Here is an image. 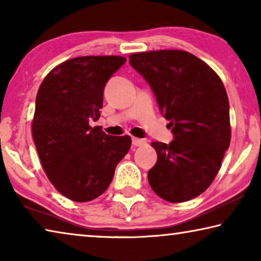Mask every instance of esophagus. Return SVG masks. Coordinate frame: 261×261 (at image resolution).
Masks as SVG:
<instances>
[{
    "instance_id": "1",
    "label": "esophagus",
    "mask_w": 261,
    "mask_h": 261,
    "mask_svg": "<svg viewBox=\"0 0 261 261\" xmlns=\"http://www.w3.org/2000/svg\"><path fill=\"white\" fill-rule=\"evenodd\" d=\"M132 145H134V146H136V147L144 146V145H146V140L139 139V138H136V137H134V138H132Z\"/></svg>"
}]
</instances>
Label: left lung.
Returning <instances> with one entry per match:
<instances>
[{"instance_id": "left-lung-1", "label": "left lung", "mask_w": 261, "mask_h": 261, "mask_svg": "<svg viewBox=\"0 0 261 261\" xmlns=\"http://www.w3.org/2000/svg\"><path fill=\"white\" fill-rule=\"evenodd\" d=\"M131 67L152 88L174 140L154 141L158 160L148 171L153 191L170 202L193 199L210 187L230 144L229 101L220 77L184 50L132 54Z\"/></svg>"}]
</instances>
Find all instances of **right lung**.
I'll return each instance as SVG.
<instances>
[{
  "mask_svg": "<svg viewBox=\"0 0 261 261\" xmlns=\"http://www.w3.org/2000/svg\"><path fill=\"white\" fill-rule=\"evenodd\" d=\"M126 62L122 56H82L57 65L35 99L32 135L41 165L55 189L73 201L102 194L131 146L129 136L112 137L98 121L109 78Z\"/></svg>",
  "mask_w": 261,
  "mask_h": 261,
  "instance_id": "obj_1",
  "label": "right lung"
}]
</instances>
